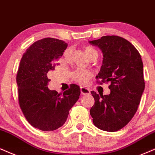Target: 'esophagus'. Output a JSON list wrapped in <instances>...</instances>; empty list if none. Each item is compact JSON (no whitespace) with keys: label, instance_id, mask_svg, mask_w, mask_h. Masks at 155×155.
<instances>
[{"label":"esophagus","instance_id":"obj_1","mask_svg":"<svg viewBox=\"0 0 155 155\" xmlns=\"http://www.w3.org/2000/svg\"><path fill=\"white\" fill-rule=\"evenodd\" d=\"M81 94L83 95H85V94H89L91 93L89 89L86 88V87H81Z\"/></svg>","mask_w":155,"mask_h":155}]
</instances>
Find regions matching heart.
<instances>
[{
  "instance_id": "1",
  "label": "heart",
  "mask_w": 155,
  "mask_h": 155,
  "mask_svg": "<svg viewBox=\"0 0 155 155\" xmlns=\"http://www.w3.org/2000/svg\"><path fill=\"white\" fill-rule=\"evenodd\" d=\"M85 51L89 57L93 56L94 54H98L96 50L91 47H85ZM62 58L64 62H70V61L72 60V49H67L64 51V53H63ZM92 76L93 74L91 70L84 68L76 69V70H74L71 73L72 79L74 81L77 82L78 83L83 85H87L89 83L90 79L92 78Z\"/></svg>"
}]
</instances>
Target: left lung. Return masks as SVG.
<instances>
[{
    "instance_id": "1",
    "label": "left lung",
    "mask_w": 155,
    "mask_h": 155,
    "mask_svg": "<svg viewBox=\"0 0 155 155\" xmlns=\"http://www.w3.org/2000/svg\"><path fill=\"white\" fill-rule=\"evenodd\" d=\"M89 42L104 54L97 83H110V90L104 95L91 91L95 104L90 114L98 129L118 131L136 114L144 90L142 57L132 44L118 36H104Z\"/></svg>"
}]
</instances>
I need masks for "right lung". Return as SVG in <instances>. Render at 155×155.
Returning a JSON list of instances; mask_svg holds the SVG:
<instances>
[{"label": "right lung", "mask_w": 155, "mask_h": 155, "mask_svg": "<svg viewBox=\"0 0 155 155\" xmlns=\"http://www.w3.org/2000/svg\"><path fill=\"white\" fill-rule=\"evenodd\" d=\"M67 47L62 40L45 38L32 44L21 59L16 74L19 106L28 123L39 130L62 127L81 94L75 84L63 93L47 87Z\"/></svg>", "instance_id": "1"}]
</instances>
